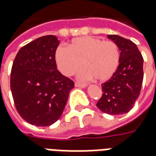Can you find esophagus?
Segmentation results:
<instances>
[{"mask_svg":"<svg viewBox=\"0 0 156 156\" xmlns=\"http://www.w3.org/2000/svg\"><path fill=\"white\" fill-rule=\"evenodd\" d=\"M75 87H78V88H85V87H86V84L81 83H79V82H75Z\"/></svg>","mask_w":156,"mask_h":156,"instance_id":"obj_1","label":"esophagus"}]
</instances>
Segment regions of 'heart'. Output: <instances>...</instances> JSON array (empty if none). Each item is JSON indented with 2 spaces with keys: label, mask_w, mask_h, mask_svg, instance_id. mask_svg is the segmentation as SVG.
<instances>
[{
  "label": "heart",
  "mask_w": 156,
  "mask_h": 156,
  "mask_svg": "<svg viewBox=\"0 0 156 156\" xmlns=\"http://www.w3.org/2000/svg\"><path fill=\"white\" fill-rule=\"evenodd\" d=\"M55 58L62 74L72 76L83 65L84 69L79 74L82 79L95 78L98 81L105 82L117 70L120 51L114 41L83 37L73 39L68 48L59 46L56 50Z\"/></svg>",
  "instance_id": "heart-1"
}]
</instances>
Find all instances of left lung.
I'll list each match as a JSON object with an SVG mask.
<instances>
[{
    "instance_id": "left-lung-1",
    "label": "left lung",
    "mask_w": 156,
    "mask_h": 156,
    "mask_svg": "<svg viewBox=\"0 0 156 156\" xmlns=\"http://www.w3.org/2000/svg\"><path fill=\"white\" fill-rule=\"evenodd\" d=\"M108 37L119 46V64L111 78L102 84L103 94L96 105L108 115H123L133 108L140 96L144 59L132 41L118 35H108Z\"/></svg>"
}]
</instances>
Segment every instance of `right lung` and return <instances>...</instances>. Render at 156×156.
Returning a JSON list of instances; mask_svg holds the SVG:
<instances>
[{"label": "right lung", "mask_w": 156, "mask_h": 156, "mask_svg": "<svg viewBox=\"0 0 156 156\" xmlns=\"http://www.w3.org/2000/svg\"><path fill=\"white\" fill-rule=\"evenodd\" d=\"M56 36L41 37L22 47L11 73L16 108L29 124L49 126L61 117L74 82L57 69Z\"/></svg>", "instance_id": "add662e5"}]
</instances>
